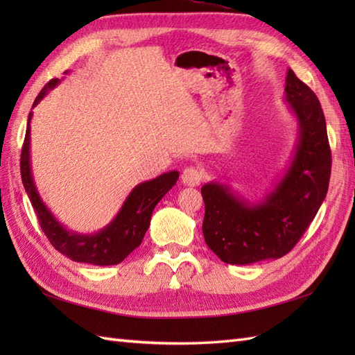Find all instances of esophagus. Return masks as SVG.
I'll return each instance as SVG.
<instances>
[{
	"label": "esophagus",
	"instance_id": "34e87169",
	"mask_svg": "<svg viewBox=\"0 0 355 355\" xmlns=\"http://www.w3.org/2000/svg\"><path fill=\"white\" fill-rule=\"evenodd\" d=\"M202 180V173L198 168H195V166H189V168H186L182 173V182L186 186H198Z\"/></svg>",
	"mask_w": 355,
	"mask_h": 355
}]
</instances>
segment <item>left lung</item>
Masks as SVG:
<instances>
[{"mask_svg": "<svg viewBox=\"0 0 355 355\" xmlns=\"http://www.w3.org/2000/svg\"><path fill=\"white\" fill-rule=\"evenodd\" d=\"M285 101L299 123V139L288 171L259 205L233 195L227 186L207 183L202 235L225 263L245 266L277 259L302 238L327 197L331 149L325 116L313 89L288 70Z\"/></svg>", "mask_w": 355, "mask_h": 355, "instance_id": "left-lung-1", "label": "left lung"}]
</instances>
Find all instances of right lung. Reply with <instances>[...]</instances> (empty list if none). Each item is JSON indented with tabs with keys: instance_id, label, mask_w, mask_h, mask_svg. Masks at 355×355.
Here are the masks:
<instances>
[{
	"instance_id": "1",
	"label": "right lung",
	"mask_w": 355,
	"mask_h": 355,
	"mask_svg": "<svg viewBox=\"0 0 355 355\" xmlns=\"http://www.w3.org/2000/svg\"><path fill=\"white\" fill-rule=\"evenodd\" d=\"M58 84L59 79H51L49 84H45L35 99L33 107L47 94L49 89L55 88ZM30 119H32V112L28 114L26 139L21 150V178L44 235L49 238L50 244L58 252L69 256L71 261L93 263V266L120 263L141 244L154 207L177 183L178 172H166L160 177L135 186L114 220L101 232L92 233V235L70 232L51 215L36 191L32 168H30Z\"/></svg>"
}]
</instances>
